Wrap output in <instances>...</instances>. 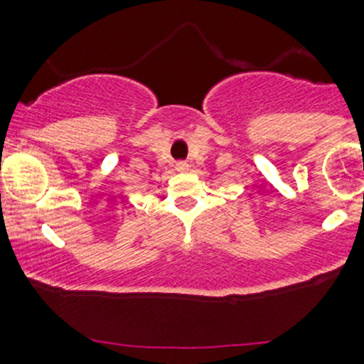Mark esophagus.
I'll use <instances>...</instances> for the list:
<instances>
[{"label": "esophagus", "mask_w": 364, "mask_h": 364, "mask_svg": "<svg viewBox=\"0 0 364 364\" xmlns=\"http://www.w3.org/2000/svg\"><path fill=\"white\" fill-rule=\"evenodd\" d=\"M176 171L178 172L188 171V164H186V161H178V164H176Z\"/></svg>", "instance_id": "esophagus-1"}]
</instances>
